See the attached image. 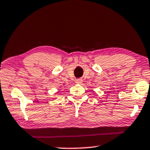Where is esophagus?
Returning <instances> with one entry per match:
<instances>
[{"instance_id":"34e87169","label":"esophagus","mask_w":150,"mask_h":150,"mask_svg":"<svg viewBox=\"0 0 150 150\" xmlns=\"http://www.w3.org/2000/svg\"><path fill=\"white\" fill-rule=\"evenodd\" d=\"M75 83H77V84H81V83H83V80L81 79H76Z\"/></svg>"}]
</instances>
